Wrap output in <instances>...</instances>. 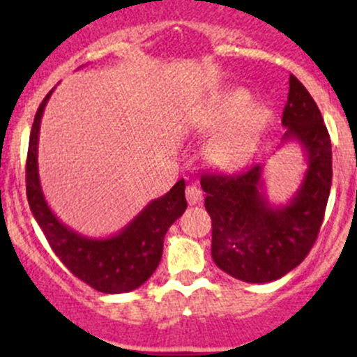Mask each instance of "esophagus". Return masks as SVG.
<instances>
[{
	"instance_id": "esophagus-1",
	"label": "esophagus",
	"mask_w": 357,
	"mask_h": 357,
	"mask_svg": "<svg viewBox=\"0 0 357 357\" xmlns=\"http://www.w3.org/2000/svg\"><path fill=\"white\" fill-rule=\"evenodd\" d=\"M202 199H204V193H202V190L199 188V186H195V185L186 186V200H188L190 205L200 204Z\"/></svg>"
}]
</instances>
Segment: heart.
I'll return each mask as SVG.
<instances>
[{"label": "heart", "mask_w": 357, "mask_h": 357, "mask_svg": "<svg viewBox=\"0 0 357 357\" xmlns=\"http://www.w3.org/2000/svg\"><path fill=\"white\" fill-rule=\"evenodd\" d=\"M266 122L268 112L252 109V95L247 89L236 88L222 93L199 115L200 128L208 131L227 128L208 142V158L219 167H242L254 155Z\"/></svg>", "instance_id": "1"}]
</instances>
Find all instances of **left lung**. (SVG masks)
<instances>
[{"label":"left lung","instance_id":"obj_1","mask_svg":"<svg viewBox=\"0 0 357 357\" xmlns=\"http://www.w3.org/2000/svg\"><path fill=\"white\" fill-rule=\"evenodd\" d=\"M282 124L283 142H298L305 157L302 185L287 205H271L262 190V165L238 174H202L212 219V259L247 283H268L297 268L309 254L332 188V142L321 112L301 81L290 75Z\"/></svg>","mask_w":357,"mask_h":357}]
</instances>
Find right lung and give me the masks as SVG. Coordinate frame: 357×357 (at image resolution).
Listing matches in <instances>:
<instances>
[{
	"label": "right lung",
	"instance_id": "add662e5",
	"mask_svg": "<svg viewBox=\"0 0 357 357\" xmlns=\"http://www.w3.org/2000/svg\"><path fill=\"white\" fill-rule=\"evenodd\" d=\"M53 89L36 112L29 138L25 186L27 200L39 228L63 266L103 294H122L142 287L157 269L164 236L186 211L185 181L179 179L164 197L152 200L122 231L110 238H86L55 218L43 195L38 172V139L43 112Z\"/></svg>",
	"mask_w": 357,
	"mask_h": 357
}]
</instances>
